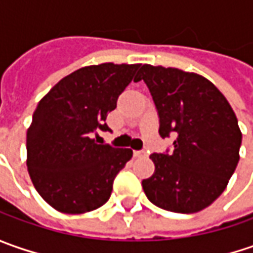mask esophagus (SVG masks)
Instances as JSON below:
<instances>
[{
  "mask_svg": "<svg viewBox=\"0 0 253 253\" xmlns=\"http://www.w3.org/2000/svg\"><path fill=\"white\" fill-rule=\"evenodd\" d=\"M133 156H135V158H145V156H146V152H145V151H135V152H133Z\"/></svg>",
  "mask_w": 253,
  "mask_h": 253,
  "instance_id": "esophagus-1",
  "label": "esophagus"
}]
</instances>
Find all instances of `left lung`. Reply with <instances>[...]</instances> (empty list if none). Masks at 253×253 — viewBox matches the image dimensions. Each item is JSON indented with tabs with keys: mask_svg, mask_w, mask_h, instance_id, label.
Wrapping results in <instances>:
<instances>
[{
	"mask_svg": "<svg viewBox=\"0 0 253 253\" xmlns=\"http://www.w3.org/2000/svg\"><path fill=\"white\" fill-rule=\"evenodd\" d=\"M143 80L159 114V135H174L171 152L152 153L155 173L142 181L151 203L171 212L209 207L228 184L239 162L242 133L227 98L196 73L143 64Z\"/></svg>",
	"mask_w": 253,
	"mask_h": 253,
	"instance_id": "left-lung-1",
	"label": "left lung"
}]
</instances>
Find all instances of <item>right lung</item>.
Masks as SVG:
<instances>
[{"instance_id": "right-lung-1", "label": "right lung", "mask_w": 253, "mask_h": 253, "mask_svg": "<svg viewBox=\"0 0 253 253\" xmlns=\"http://www.w3.org/2000/svg\"><path fill=\"white\" fill-rule=\"evenodd\" d=\"M141 64L102 63L66 76L39 101L26 133V166L41 197L54 210L83 214L104 206L131 149L98 145L108 112Z\"/></svg>"}]
</instances>
